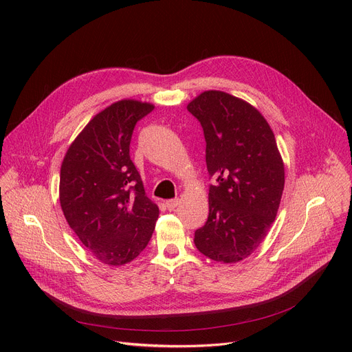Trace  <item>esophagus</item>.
I'll return each mask as SVG.
<instances>
[{
    "instance_id": "esophagus-1",
    "label": "esophagus",
    "mask_w": 352,
    "mask_h": 352,
    "mask_svg": "<svg viewBox=\"0 0 352 352\" xmlns=\"http://www.w3.org/2000/svg\"><path fill=\"white\" fill-rule=\"evenodd\" d=\"M179 204V199L178 198H174V199H168L165 202V206H166V208L168 210H174L177 206Z\"/></svg>"
}]
</instances>
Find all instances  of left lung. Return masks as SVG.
<instances>
[{"mask_svg":"<svg viewBox=\"0 0 352 352\" xmlns=\"http://www.w3.org/2000/svg\"><path fill=\"white\" fill-rule=\"evenodd\" d=\"M187 109L201 122L207 142L210 214L194 244L211 260L235 264L267 236L284 191V161L272 129L250 102L228 92H201Z\"/></svg>","mask_w":352,"mask_h":352,"instance_id":"obj_1","label":"left lung"}]
</instances>
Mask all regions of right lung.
I'll list each match as a JSON object with an SVG mask.
<instances>
[{
	"label": "right lung",
	"mask_w": 352,
	"mask_h": 352,
	"mask_svg": "<svg viewBox=\"0 0 352 352\" xmlns=\"http://www.w3.org/2000/svg\"><path fill=\"white\" fill-rule=\"evenodd\" d=\"M153 109L154 104L138 100L111 104L84 126L61 164L60 204L67 223L94 258L109 267L141 254L160 214L129 158L134 126Z\"/></svg>",
	"instance_id": "right-lung-1"
}]
</instances>
